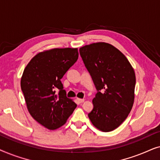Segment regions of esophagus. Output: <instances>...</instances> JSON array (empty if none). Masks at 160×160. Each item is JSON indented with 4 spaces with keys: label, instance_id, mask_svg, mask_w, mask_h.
Returning <instances> with one entry per match:
<instances>
[{
    "label": "esophagus",
    "instance_id": "1",
    "mask_svg": "<svg viewBox=\"0 0 160 160\" xmlns=\"http://www.w3.org/2000/svg\"><path fill=\"white\" fill-rule=\"evenodd\" d=\"M77 101H78V103H82V102L84 101V99H81V98H78Z\"/></svg>",
    "mask_w": 160,
    "mask_h": 160
}]
</instances>
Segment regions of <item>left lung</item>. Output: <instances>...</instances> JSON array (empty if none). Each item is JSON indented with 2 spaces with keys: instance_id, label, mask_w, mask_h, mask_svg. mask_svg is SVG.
Returning a JSON list of instances; mask_svg holds the SVG:
<instances>
[{
  "instance_id": "1",
  "label": "left lung",
  "mask_w": 160,
  "mask_h": 160,
  "mask_svg": "<svg viewBox=\"0 0 160 160\" xmlns=\"http://www.w3.org/2000/svg\"><path fill=\"white\" fill-rule=\"evenodd\" d=\"M79 52L98 91L88 117L98 130L111 132L122 124L132 110L135 99L134 69L124 54L110 43L85 45L80 48Z\"/></svg>"
}]
</instances>
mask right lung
<instances>
[{"instance_id": "right-lung-1", "label": "right lung", "mask_w": 160, "mask_h": 160, "mask_svg": "<svg viewBox=\"0 0 160 160\" xmlns=\"http://www.w3.org/2000/svg\"><path fill=\"white\" fill-rule=\"evenodd\" d=\"M78 58L77 48L44 50L35 55L23 71L21 89L28 110L36 122L50 130L64 125L77 106L66 97L60 79Z\"/></svg>"}]
</instances>
